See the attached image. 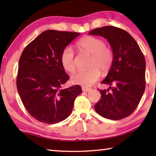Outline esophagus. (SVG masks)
I'll use <instances>...</instances> for the list:
<instances>
[{
	"label": "esophagus",
	"instance_id": "34e87169",
	"mask_svg": "<svg viewBox=\"0 0 156 156\" xmlns=\"http://www.w3.org/2000/svg\"><path fill=\"white\" fill-rule=\"evenodd\" d=\"M82 90H83V91H89L91 90V88H87V87H82Z\"/></svg>",
	"mask_w": 156,
	"mask_h": 156
}]
</instances>
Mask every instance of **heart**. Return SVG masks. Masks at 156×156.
I'll list each match as a JSON object with an SVG mask.
<instances>
[{"label": "heart", "instance_id": "1", "mask_svg": "<svg viewBox=\"0 0 156 156\" xmlns=\"http://www.w3.org/2000/svg\"><path fill=\"white\" fill-rule=\"evenodd\" d=\"M76 47L81 51L91 55L88 70H80L72 76L73 83L83 86H90L98 80L100 71L105 72L110 68L113 62V52L106 46L105 41L96 37L87 36L82 38L76 43ZM63 68L68 72H73L76 68L75 54L73 49L67 47L63 49L60 56Z\"/></svg>", "mask_w": 156, "mask_h": 156}]
</instances>
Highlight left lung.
Segmentation results:
<instances>
[{
	"mask_svg": "<svg viewBox=\"0 0 156 156\" xmlns=\"http://www.w3.org/2000/svg\"><path fill=\"white\" fill-rule=\"evenodd\" d=\"M89 34L107 39L113 55L112 67L102 82L109 89L100 90L101 98L95 110L108 119H122L135 111L144 92V56L135 39L122 29L105 26Z\"/></svg>",
	"mask_w": 156,
	"mask_h": 156,
	"instance_id": "8db88e82",
	"label": "left lung"
}]
</instances>
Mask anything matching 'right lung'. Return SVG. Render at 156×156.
Wrapping results in <instances>:
<instances>
[{
    "instance_id": "obj_1",
    "label": "right lung",
    "mask_w": 156,
    "mask_h": 156,
    "mask_svg": "<svg viewBox=\"0 0 156 156\" xmlns=\"http://www.w3.org/2000/svg\"><path fill=\"white\" fill-rule=\"evenodd\" d=\"M80 33L46 30L23 50L18 63L17 89L28 113L39 122L56 124L70 113L81 87H62L69 76L60 56Z\"/></svg>"
}]
</instances>
